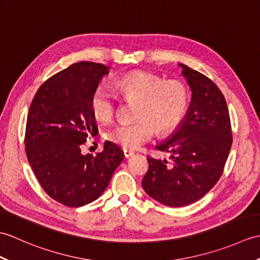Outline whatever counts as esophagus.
Listing matches in <instances>:
<instances>
[{"instance_id": "obj_1", "label": "esophagus", "mask_w": 260, "mask_h": 260, "mask_svg": "<svg viewBox=\"0 0 260 260\" xmlns=\"http://www.w3.org/2000/svg\"><path fill=\"white\" fill-rule=\"evenodd\" d=\"M123 152H124V156H125L126 158H128V157L134 155V153L132 152V151H128V150H124Z\"/></svg>"}]
</instances>
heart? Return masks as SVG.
<instances>
[{
    "mask_svg": "<svg viewBox=\"0 0 260 260\" xmlns=\"http://www.w3.org/2000/svg\"><path fill=\"white\" fill-rule=\"evenodd\" d=\"M139 101L133 123H119L106 132V139L125 150H135L150 141L156 132L168 133L183 119L189 95L179 81H164L157 76L134 73L116 79L112 86L101 84L90 98L91 112L102 121H109L117 109L118 97Z\"/></svg>",
    "mask_w": 260,
    "mask_h": 260,
    "instance_id": "b5f03b06",
    "label": "heart"
}]
</instances>
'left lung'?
I'll use <instances>...</instances> for the list:
<instances>
[{
    "label": "left lung",
    "instance_id": "8db88e82",
    "mask_svg": "<svg viewBox=\"0 0 260 260\" xmlns=\"http://www.w3.org/2000/svg\"><path fill=\"white\" fill-rule=\"evenodd\" d=\"M179 67L192 92L189 108L168 139L156 145L171 154V162L148 156L142 180L147 194L169 207H184L206 196L221 176L233 144L222 92L208 77L185 64Z\"/></svg>",
    "mask_w": 260,
    "mask_h": 260
}]
</instances>
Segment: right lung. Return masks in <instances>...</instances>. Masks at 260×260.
I'll list each match as a JSON object with an SVG mask.
<instances>
[{
  "label": "right lung",
  "mask_w": 260,
  "mask_h": 260,
  "mask_svg": "<svg viewBox=\"0 0 260 260\" xmlns=\"http://www.w3.org/2000/svg\"><path fill=\"white\" fill-rule=\"evenodd\" d=\"M109 67L81 61L52 76L39 88L25 127L26 157L42 189L53 200L78 208L103 194L124 159L106 141L95 156L81 153L88 136L98 134L90 98Z\"/></svg>",
  "instance_id": "right-lung-1"
}]
</instances>
